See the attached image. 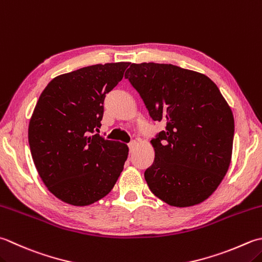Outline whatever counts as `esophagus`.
Returning a JSON list of instances; mask_svg holds the SVG:
<instances>
[{
    "instance_id": "obj_1",
    "label": "esophagus",
    "mask_w": 262,
    "mask_h": 262,
    "mask_svg": "<svg viewBox=\"0 0 262 262\" xmlns=\"http://www.w3.org/2000/svg\"><path fill=\"white\" fill-rule=\"evenodd\" d=\"M136 144H137L136 141H132V142L129 143V144H128V147H129L130 151H133V150H134V147L136 146Z\"/></svg>"
}]
</instances>
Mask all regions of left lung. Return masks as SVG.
<instances>
[{
	"mask_svg": "<svg viewBox=\"0 0 262 262\" xmlns=\"http://www.w3.org/2000/svg\"><path fill=\"white\" fill-rule=\"evenodd\" d=\"M125 78L153 120L166 129L151 141L156 158L144 177L151 192L172 207H192L216 191L228 170L234 117L206 75L165 63H130Z\"/></svg>",
	"mask_w": 262,
	"mask_h": 262,
	"instance_id": "1",
	"label": "left lung"
}]
</instances>
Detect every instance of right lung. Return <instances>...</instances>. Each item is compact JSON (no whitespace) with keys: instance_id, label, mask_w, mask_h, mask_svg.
<instances>
[{"instance_id":"1","label":"right lung","mask_w":262,"mask_h":262,"mask_svg":"<svg viewBox=\"0 0 262 262\" xmlns=\"http://www.w3.org/2000/svg\"><path fill=\"white\" fill-rule=\"evenodd\" d=\"M129 64L84 67L55 77L40 94L28 142L39 177L61 201L90 206L104 198L120 176L128 146L95 132L101 127L105 95Z\"/></svg>"}]
</instances>
